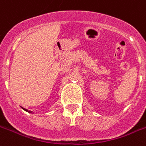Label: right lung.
Wrapping results in <instances>:
<instances>
[{
	"mask_svg": "<svg viewBox=\"0 0 146 146\" xmlns=\"http://www.w3.org/2000/svg\"><path fill=\"white\" fill-rule=\"evenodd\" d=\"M22 109H23L24 110H25V111H26V112H29V113H33V112H31V111H30V110H27V109H25V108H23V107H22Z\"/></svg>",
	"mask_w": 146,
	"mask_h": 146,
	"instance_id": "obj_1",
	"label": "right lung"
}]
</instances>
